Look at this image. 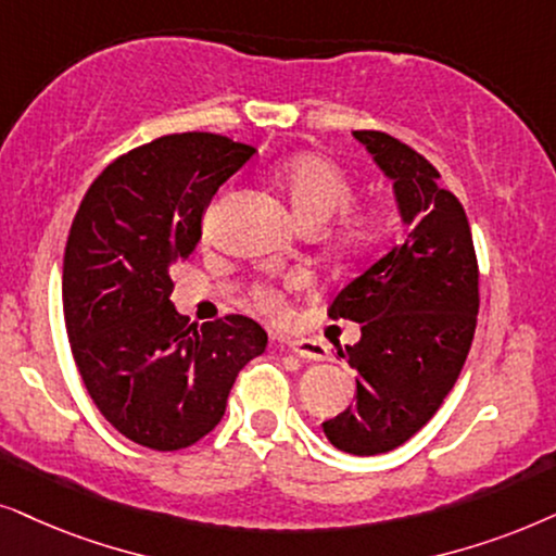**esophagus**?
<instances>
[{"instance_id": "obj_1", "label": "esophagus", "mask_w": 556, "mask_h": 556, "mask_svg": "<svg viewBox=\"0 0 556 556\" xmlns=\"http://www.w3.org/2000/svg\"><path fill=\"white\" fill-rule=\"evenodd\" d=\"M285 345L290 348L294 355H300V358H307V361L328 358V351H325V348L313 338H287Z\"/></svg>"}]
</instances>
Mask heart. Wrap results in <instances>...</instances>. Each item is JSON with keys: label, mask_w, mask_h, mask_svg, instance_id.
Here are the masks:
<instances>
[{"label": "heart", "mask_w": 556, "mask_h": 556, "mask_svg": "<svg viewBox=\"0 0 556 556\" xmlns=\"http://www.w3.org/2000/svg\"><path fill=\"white\" fill-rule=\"evenodd\" d=\"M277 182L302 226L320 228L338 217L332 241L345 256H366L387 233V216L379 208H348L355 201V185L345 169L323 154H298L277 169ZM251 302L262 313H282L285 294L271 285H256Z\"/></svg>", "instance_id": "b5f03b06"}]
</instances>
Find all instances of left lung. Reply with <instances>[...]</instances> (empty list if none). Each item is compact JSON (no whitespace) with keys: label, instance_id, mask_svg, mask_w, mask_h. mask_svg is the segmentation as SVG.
Returning <instances> with one entry per match:
<instances>
[{"label":"left lung","instance_id":"left-lung-1","mask_svg":"<svg viewBox=\"0 0 556 556\" xmlns=\"http://www.w3.org/2000/svg\"><path fill=\"white\" fill-rule=\"evenodd\" d=\"M353 137L394 182L409 231L330 302L332 320L361 323L358 343L338 351L358 379L355 406L323 432L343 453L381 455L414 438L455 387L476 336L480 274L468 216L438 169L387 131Z\"/></svg>","mask_w":556,"mask_h":556}]
</instances>
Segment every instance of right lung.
I'll return each instance as SVG.
<instances>
[{"instance_id": "obj_1", "label": "right lung", "mask_w": 556, "mask_h": 556, "mask_svg": "<svg viewBox=\"0 0 556 556\" xmlns=\"http://www.w3.org/2000/svg\"><path fill=\"white\" fill-rule=\"evenodd\" d=\"M254 152L211 131L160 137L111 162L73 218L63 258L73 358L99 412L142 447L173 453L205 438L236 376L266 351L251 317L198 328L169 302V269L198 249L211 198Z\"/></svg>"}]
</instances>
